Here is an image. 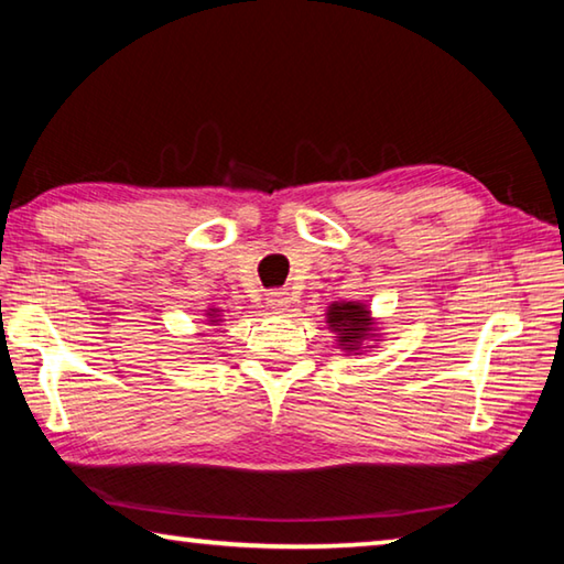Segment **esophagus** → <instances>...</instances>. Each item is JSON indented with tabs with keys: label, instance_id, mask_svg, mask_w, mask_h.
<instances>
[{
	"label": "esophagus",
	"instance_id": "esophagus-1",
	"mask_svg": "<svg viewBox=\"0 0 564 564\" xmlns=\"http://www.w3.org/2000/svg\"><path fill=\"white\" fill-rule=\"evenodd\" d=\"M289 293L285 291H271L269 293V299H265V303H269V308L273 311V313H285L289 311Z\"/></svg>",
	"mask_w": 564,
	"mask_h": 564
}]
</instances>
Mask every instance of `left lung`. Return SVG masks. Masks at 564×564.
Segmentation results:
<instances>
[{
	"instance_id": "1",
	"label": "left lung",
	"mask_w": 564,
	"mask_h": 564,
	"mask_svg": "<svg viewBox=\"0 0 564 564\" xmlns=\"http://www.w3.org/2000/svg\"><path fill=\"white\" fill-rule=\"evenodd\" d=\"M326 323L333 338L338 340V348L346 352V356H360L362 346L368 340H380V333L376 328V318L366 303L360 301H336L328 305L326 311Z\"/></svg>"
}]
</instances>
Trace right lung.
<instances>
[{"label": "right lung", "instance_id": "1", "mask_svg": "<svg viewBox=\"0 0 564 564\" xmlns=\"http://www.w3.org/2000/svg\"><path fill=\"white\" fill-rule=\"evenodd\" d=\"M221 311H218V308H214V305H212V308H206V323H208V326H221ZM198 336H202V333H198Z\"/></svg>", "mask_w": 564, "mask_h": 564}]
</instances>
